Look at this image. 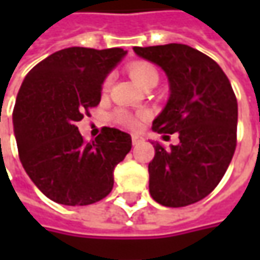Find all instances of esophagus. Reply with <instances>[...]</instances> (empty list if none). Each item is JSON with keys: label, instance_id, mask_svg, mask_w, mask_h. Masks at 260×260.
Segmentation results:
<instances>
[{"label": "esophagus", "instance_id": "1", "mask_svg": "<svg viewBox=\"0 0 260 260\" xmlns=\"http://www.w3.org/2000/svg\"><path fill=\"white\" fill-rule=\"evenodd\" d=\"M143 142V137L139 135H133L132 136V143L133 145H139V143H142Z\"/></svg>", "mask_w": 260, "mask_h": 260}]
</instances>
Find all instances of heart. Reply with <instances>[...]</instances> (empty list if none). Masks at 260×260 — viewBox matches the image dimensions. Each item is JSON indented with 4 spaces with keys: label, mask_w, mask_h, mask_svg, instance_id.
Segmentation results:
<instances>
[{
    "label": "heart",
    "mask_w": 260,
    "mask_h": 260,
    "mask_svg": "<svg viewBox=\"0 0 260 260\" xmlns=\"http://www.w3.org/2000/svg\"><path fill=\"white\" fill-rule=\"evenodd\" d=\"M128 74L135 79L136 82L140 86H147L152 84H157L159 79V74L157 69L152 63L145 62V60H137L128 65ZM113 85V76L107 75L101 84V91L103 92H108L110 88ZM150 117V111L149 110H140L137 113H128L125 110H117L114 113V121L118 125L128 128V130H137L142 121H145Z\"/></svg>",
    "instance_id": "1"
}]
</instances>
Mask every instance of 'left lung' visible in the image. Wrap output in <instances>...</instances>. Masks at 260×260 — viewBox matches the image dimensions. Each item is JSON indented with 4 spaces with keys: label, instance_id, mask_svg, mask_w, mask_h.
Masks as SVG:
<instances>
[{
    "label": "left lung",
    "instance_id": "8db88e82",
    "mask_svg": "<svg viewBox=\"0 0 260 260\" xmlns=\"http://www.w3.org/2000/svg\"><path fill=\"white\" fill-rule=\"evenodd\" d=\"M139 56L168 75L171 96L152 128L179 143H155L149 164V191L165 207L201 201L224 176L237 145V100L218 63L194 47L179 43L135 47Z\"/></svg>",
    "mask_w": 260,
    "mask_h": 260
}]
</instances>
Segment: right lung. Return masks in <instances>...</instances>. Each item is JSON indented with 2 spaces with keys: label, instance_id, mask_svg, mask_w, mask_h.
<instances>
[{
  "label": "right lung",
  "instance_id": "right-lung-1",
  "mask_svg": "<svg viewBox=\"0 0 260 260\" xmlns=\"http://www.w3.org/2000/svg\"><path fill=\"white\" fill-rule=\"evenodd\" d=\"M125 55L120 47H69L27 74L13 111L18 156L30 179L52 201L88 205L114 185L113 171L132 149V137L103 127L86 142L76 123L101 101V84Z\"/></svg>",
  "mask_w": 260,
  "mask_h": 260
}]
</instances>
